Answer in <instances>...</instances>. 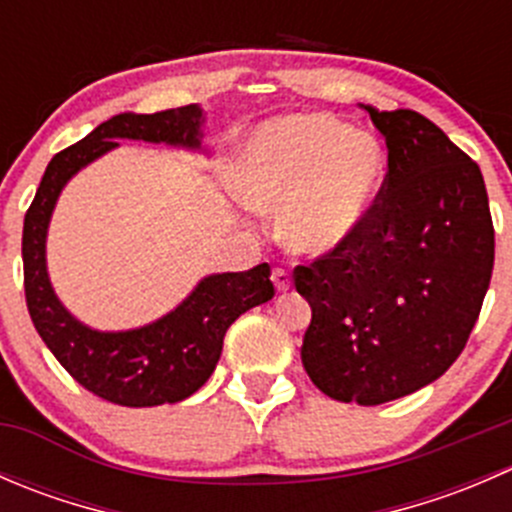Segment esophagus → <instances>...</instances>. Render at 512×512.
Returning <instances> with one entry per match:
<instances>
[{"mask_svg":"<svg viewBox=\"0 0 512 512\" xmlns=\"http://www.w3.org/2000/svg\"><path fill=\"white\" fill-rule=\"evenodd\" d=\"M272 282H275V287L280 289V292H287V289L292 287V277H289L287 270H280V267L272 270Z\"/></svg>","mask_w":512,"mask_h":512,"instance_id":"34e87169","label":"esophagus"}]
</instances>
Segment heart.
<instances>
[{
  "instance_id": "obj_1",
  "label": "heart",
  "mask_w": 512,
  "mask_h": 512,
  "mask_svg": "<svg viewBox=\"0 0 512 512\" xmlns=\"http://www.w3.org/2000/svg\"><path fill=\"white\" fill-rule=\"evenodd\" d=\"M384 175L371 133L327 113H297L265 123L242 146L232 173L237 198L260 213H280L282 242L304 257L342 247L369 213Z\"/></svg>"
}]
</instances>
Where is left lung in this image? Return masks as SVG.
Returning a JSON list of instances; mask_svg holds the SVG:
<instances>
[{
	"label": "left lung",
	"mask_w": 512,
	"mask_h": 512,
	"mask_svg": "<svg viewBox=\"0 0 512 512\" xmlns=\"http://www.w3.org/2000/svg\"><path fill=\"white\" fill-rule=\"evenodd\" d=\"M369 111L389 173L354 235L294 287L312 307L302 364L344 404L401 399L446 374L493 275L495 232L478 163L421 113Z\"/></svg>",
	"instance_id": "left-lung-1"
}]
</instances>
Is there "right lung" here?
<instances>
[{"label":"right lung","instance_id":"obj_1","mask_svg":"<svg viewBox=\"0 0 512 512\" xmlns=\"http://www.w3.org/2000/svg\"><path fill=\"white\" fill-rule=\"evenodd\" d=\"M203 108L180 106L158 113H118L86 138L56 153L46 165L24 215V294L32 322L59 364L84 389L118 406H160L188 399L215 371L227 327L247 309L275 297L270 265L223 272L198 287L165 317L126 332H98L74 317L56 297L46 272V232L64 185L84 165L113 151L121 138L200 148Z\"/></svg>","mask_w":512,"mask_h":512}]
</instances>
